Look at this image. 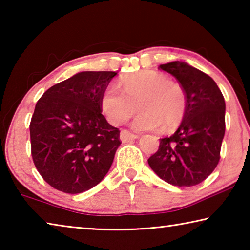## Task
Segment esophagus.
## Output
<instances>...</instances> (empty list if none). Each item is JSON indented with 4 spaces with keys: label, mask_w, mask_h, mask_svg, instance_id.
<instances>
[{
    "label": "esophagus",
    "mask_w": 250,
    "mask_h": 250,
    "mask_svg": "<svg viewBox=\"0 0 250 250\" xmlns=\"http://www.w3.org/2000/svg\"><path fill=\"white\" fill-rule=\"evenodd\" d=\"M137 138H138L137 134L131 133L130 131H128V130H122L121 133H120V139H121V141H124V142L134 140V139H137Z\"/></svg>",
    "instance_id": "esophagus-1"
}]
</instances>
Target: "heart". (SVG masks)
I'll list each match as a JSON object with an SVG mask.
<instances>
[{
    "instance_id": "b5f03b06",
    "label": "heart",
    "mask_w": 250,
    "mask_h": 250,
    "mask_svg": "<svg viewBox=\"0 0 250 250\" xmlns=\"http://www.w3.org/2000/svg\"><path fill=\"white\" fill-rule=\"evenodd\" d=\"M122 90L108 86L100 97V107L112 125H121L132 116L138 104L141 111L132 121L137 131L153 130L162 125L170 131L180 124L186 109V95L179 83L166 75L145 69L125 76Z\"/></svg>"
}]
</instances>
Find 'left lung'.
I'll use <instances>...</instances> for the list:
<instances>
[{
	"mask_svg": "<svg viewBox=\"0 0 250 250\" xmlns=\"http://www.w3.org/2000/svg\"><path fill=\"white\" fill-rule=\"evenodd\" d=\"M174 76L186 95L181 125L160 139L159 150L147 159L155 174L175 186L200 184L217 167L225 134V100L208 75L183 62L160 65Z\"/></svg>",
	"mask_w": 250,
	"mask_h": 250,
	"instance_id": "1",
	"label": "left lung"
}]
</instances>
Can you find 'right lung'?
I'll return each instance as SVG.
<instances>
[{"label":"right lung","instance_id":"1","mask_svg":"<svg viewBox=\"0 0 250 250\" xmlns=\"http://www.w3.org/2000/svg\"><path fill=\"white\" fill-rule=\"evenodd\" d=\"M115 71H82L37 101L29 125L32 158L45 182L68 194L101 182L113 162L120 131L108 124L100 97Z\"/></svg>","mask_w":250,"mask_h":250}]
</instances>
